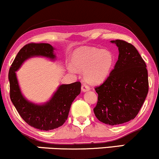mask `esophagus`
Listing matches in <instances>:
<instances>
[{
	"mask_svg": "<svg viewBox=\"0 0 159 159\" xmlns=\"http://www.w3.org/2000/svg\"><path fill=\"white\" fill-rule=\"evenodd\" d=\"M89 90H90V87H89L88 85H86V84L83 83V85H82V91H84V92H85V91Z\"/></svg>",
	"mask_w": 159,
	"mask_h": 159,
	"instance_id": "obj_1",
	"label": "esophagus"
}]
</instances>
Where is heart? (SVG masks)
<instances>
[{"mask_svg":"<svg viewBox=\"0 0 159 159\" xmlns=\"http://www.w3.org/2000/svg\"><path fill=\"white\" fill-rule=\"evenodd\" d=\"M114 61L111 51L96 48H78L71 57L73 67L77 71H85V79L90 84H98L105 80L111 72ZM73 69L70 68L71 70H74Z\"/></svg>","mask_w":159,"mask_h":159,"instance_id":"b5f03b06","label":"heart"}]
</instances>
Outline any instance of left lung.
I'll use <instances>...</instances> for the list:
<instances>
[{"label": "left lung", "instance_id": "1", "mask_svg": "<svg viewBox=\"0 0 159 159\" xmlns=\"http://www.w3.org/2000/svg\"><path fill=\"white\" fill-rule=\"evenodd\" d=\"M118 48V60L107 79L95 88L94 112L104 124L118 125L136 117L149 90L147 65L137 49L124 40L111 41Z\"/></svg>", "mask_w": 159, "mask_h": 159}]
</instances>
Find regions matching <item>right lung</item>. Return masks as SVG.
<instances>
[{
  "label": "right lung",
  "mask_w": 159,
  "mask_h": 159,
  "mask_svg": "<svg viewBox=\"0 0 159 159\" xmlns=\"http://www.w3.org/2000/svg\"><path fill=\"white\" fill-rule=\"evenodd\" d=\"M54 48L46 43H30L19 50L9 71V95L11 101L22 119L31 126L43 131L54 129L62 126L67 120L70 106L81 91L80 82L59 85L51 99L44 104H35L22 94L16 71L24 61L33 57L56 59Z\"/></svg>",
  "instance_id": "add662e5"
}]
</instances>
